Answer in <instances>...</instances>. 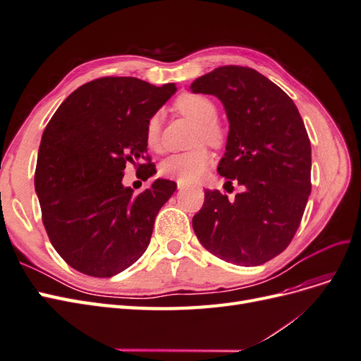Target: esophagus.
Returning <instances> with one entry per match:
<instances>
[{"mask_svg": "<svg viewBox=\"0 0 361 361\" xmlns=\"http://www.w3.org/2000/svg\"><path fill=\"white\" fill-rule=\"evenodd\" d=\"M185 188H187V185H185V183H180V182H178V190H185Z\"/></svg>", "mask_w": 361, "mask_h": 361, "instance_id": "34e87169", "label": "esophagus"}]
</instances>
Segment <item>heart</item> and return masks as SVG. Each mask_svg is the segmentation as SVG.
<instances>
[{"label": "heart", "mask_w": 361, "mask_h": 361, "mask_svg": "<svg viewBox=\"0 0 361 361\" xmlns=\"http://www.w3.org/2000/svg\"><path fill=\"white\" fill-rule=\"evenodd\" d=\"M176 110L191 118L192 122L199 123V129L195 133V143H207L211 146H220L224 141V130L216 122V105L212 99L197 93H183L176 102ZM161 125L162 118L159 114H154L146 123L145 129V143L154 150L161 152L162 140H161ZM212 162L211 152L206 147L200 146L182 154H173L161 162L159 173L164 178L178 180L180 183H192L202 179L206 170L209 169Z\"/></svg>", "instance_id": "b5f03b06"}]
</instances>
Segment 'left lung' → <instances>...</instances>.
Returning <instances> with one entry per match:
<instances>
[{"label": "left lung", "instance_id": "1", "mask_svg": "<svg viewBox=\"0 0 361 361\" xmlns=\"http://www.w3.org/2000/svg\"><path fill=\"white\" fill-rule=\"evenodd\" d=\"M191 90L223 102L228 135L216 170L227 179L224 188L232 182L244 188L232 202L206 190L194 232L226 262L265 264L290 244L312 190V147L298 108L267 76L243 66L216 68Z\"/></svg>", "mask_w": 361, "mask_h": 361}]
</instances>
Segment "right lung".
<instances>
[{"label": "right lung", "mask_w": 361, "mask_h": 361, "mask_svg": "<svg viewBox=\"0 0 361 361\" xmlns=\"http://www.w3.org/2000/svg\"><path fill=\"white\" fill-rule=\"evenodd\" d=\"M174 92V84L104 76L71 93L43 130L35 174L43 226L57 253L82 274L113 277L137 262L176 191L167 179L137 195L122 183L129 162L146 169V178L157 173L145 129Z\"/></svg>", "instance_id": "add662e5"}]
</instances>
